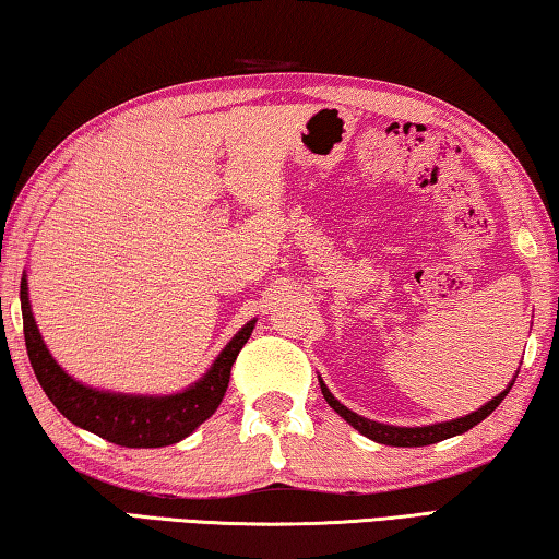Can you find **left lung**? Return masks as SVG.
<instances>
[{
	"instance_id": "obj_1",
	"label": "left lung",
	"mask_w": 559,
	"mask_h": 559,
	"mask_svg": "<svg viewBox=\"0 0 559 559\" xmlns=\"http://www.w3.org/2000/svg\"><path fill=\"white\" fill-rule=\"evenodd\" d=\"M319 386H322L326 404L332 406L336 414H340L346 420V424H352L356 431L364 433L366 438H371V441L383 443V445L416 448V445H431V443H438V441H445V438H453V436H461L465 431H471L473 426H478L483 418H488L492 411L500 406V401L508 396V391L512 389V383H510L506 391L498 393L496 399L488 401L486 406L478 408V411H473V414H468V416L455 418V420H445V424L418 426V428H399V426H386V424H377V420L364 418L359 414H354V411H349L346 406H342L340 401H336L332 393H329V389L324 386V381H319Z\"/></svg>"
}]
</instances>
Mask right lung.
Instances as JSON below:
<instances>
[{
	"label": "right lung",
	"mask_w": 559,
	"mask_h": 559,
	"mask_svg": "<svg viewBox=\"0 0 559 559\" xmlns=\"http://www.w3.org/2000/svg\"><path fill=\"white\" fill-rule=\"evenodd\" d=\"M22 317L24 342L29 354L32 369L41 389L73 426L86 428L106 441L126 448H160L178 443L215 414L223 401L227 383H230L233 364L242 346L250 340L254 319L245 324L235 340L225 346L210 371L195 386L173 396H123V393H106L88 389L73 381L61 366L51 359L39 329L32 317L29 292H26V274L22 277Z\"/></svg>",
	"instance_id": "1"
}]
</instances>
